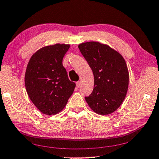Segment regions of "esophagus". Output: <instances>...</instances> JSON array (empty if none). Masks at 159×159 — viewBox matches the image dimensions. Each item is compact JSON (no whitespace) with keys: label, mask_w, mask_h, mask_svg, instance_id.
I'll list each match as a JSON object with an SVG mask.
<instances>
[{"label":"esophagus","mask_w":159,"mask_h":159,"mask_svg":"<svg viewBox=\"0 0 159 159\" xmlns=\"http://www.w3.org/2000/svg\"><path fill=\"white\" fill-rule=\"evenodd\" d=\"M76 84H77V87H80V86H81V82H80V81L77 82Z\"/></svg>","instance_id":"obj_1"}]
</instances>
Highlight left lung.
<instances>
[{
  "label": "left lung",
  "instance_id": "1",
  "mask_svg": "<svg viewBox=\"0 0 159 159\" xmlns=\"http://www.w3.org/2000/svg\"><path fill=\"white\" fill-rule=\"evenodd\" d=\"M91 67L94 85L92 93L85 97L90 108L101 115L111 114L120 107L129 86V72L124 57L109 46L98 42L78 45Z\"/></svg>",
  "mask_w": 159,
  "mask_h": 159
}]
</instances>
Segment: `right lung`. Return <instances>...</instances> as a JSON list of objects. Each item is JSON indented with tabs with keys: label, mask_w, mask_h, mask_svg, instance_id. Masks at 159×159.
I'll list each match as a JSON object with an SVG mask.
<instances>
[{
	"label": "right lung",
	"mask_w": 159,
	"mask_h": 159,
	"mask_svg": "<svg viewBox=\"0 0 159 159\" xmlns=\"http://www.w3.org/2000/svg\"><path fill=\"white\" fill-rule=\"evenodd\" d=\"M70 45L55 44L38 50L29 61L25 84L29 97L42 113L52 115L62 110L76 84L68 78L62 59Z\"/></svg>",
	"instance_id": "right-lung-1"
}]
</instances>
